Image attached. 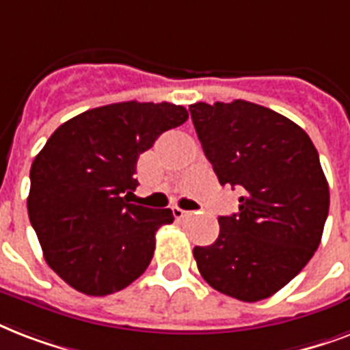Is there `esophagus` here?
<instances>
[{
    "mask_svg": "<svg viewBox=\"0 0 350 350\" xmlns=\"http://www.w3.org/2000/svg\"><path fill=\"white\" fill-rule=\"evenodd\" d=\"M172 214H174V218L176 219H183V218H187V216H189V211H183V208H180V207H174L172 208Z\"/></svg>",
    "mask_w": 350,
    "mask_h": 350,
    "instance_id": "obj_1",
    "label": "esophagus"
}]
</instances>
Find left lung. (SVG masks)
Segmentation results:
<instances>
[{
    "instance_id": "1",
    "label": "left lung",
    "mask_w": 350,
    "mask_h": 350,
    "mask_svg": "<svg viewBox=\"0 0 350 350\" xmlns=\"http://www.w3.org/2000/svg\"><path fill=\"white\" fill-rule=\"evenodd\" d=\"M189 111L219 183L243 189L239 213L218 218V239L194 247L200 274L230 298H269L321 241L329 183L318 150L294 121L250 101H200Z\"/></svg>"
}]
</instances>
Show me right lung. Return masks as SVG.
Returning a JSON list of instances; mask_svg holds the SVG:
<instances>
[{"label": "right lung", "mask_w": 350, "mask_h": 350, "mask_svg": "<svg viewBox=\"0 0 350 350\" xmlns=\"http://www.w3.org/2000/svg\"><path fill=\"white\" fill-rule=\"evenodd\" d=\"M189 118L174 103L123 101L57 126L30 167V224L45 261L70 287L107 296L129 287L152 260L170 208L129 203L139 154Z\"/></svg>", "instance_id": "add662e5"}]
</instances>
